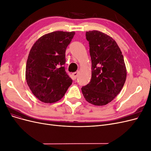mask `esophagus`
Wrapping results in <instances>:
<instances>
[{"label":"esophagus","instance_id":"esophagus-1","mask_svg":"<svg viewBox=\"0 0 151 151\" xmlns=\"http://www.w3.org/2000/svg\"><path fill=\"white\" fill-rule=\"evenodd\" d=\"M79 71H77V72H74V73H72V76H73V78L74 79H76L77 77H78V76H79Z\"/></svg>","mask_w":151,"mask_h":151}]
</instances>
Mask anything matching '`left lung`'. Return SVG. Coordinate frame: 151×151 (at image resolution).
Segmentation results:
<instances>
[{"label": "left lung", "instance_id": "8db88e82", "mask_svg": "<svg viewBox=\"0 0 151 151\" xmlns=\"http://www.w3.org/2000/svg\"><path fill=\"white\" fill-rule=\"evenodd\" d=\"M92 63L91 81L81 88L84 98L96 106L111 102L124 85L127 70L117 43L110 36L98 31L86 33Z\"/></svg>", "mask_w": 151, "mask_h": 151}]
</instances>
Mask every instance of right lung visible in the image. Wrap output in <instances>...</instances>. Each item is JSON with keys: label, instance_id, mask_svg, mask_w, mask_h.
I'll list each match as a JSON object with an SVG mask.
<instances>
[{"label": "right lung", "instance_id": "obj_1", "mask_svg": "<svg viewBox=\"0 0 151 151\" xmlns=\"http://www.w3.org/2000/svg\"><path fill=\"white\" fill-rule=\"evenodd\" d=\"M75 32L54 31L42 36L32 47L26 79L40 101L53 103L63 98L72 80L65 71V50Z\"/></svg>", "mask_w": 151, "mask_h": 151}]
</instances>
